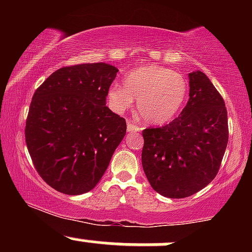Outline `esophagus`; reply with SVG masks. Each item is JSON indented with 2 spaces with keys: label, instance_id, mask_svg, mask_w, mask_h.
<instances>
[{
  "label": "esophagus",
  "instance_id": "1",
  "mask_svg": "<svg viewBox=\"0 0 252 252\" xmlns=\"http://www.w3.org/2000/svg\"><path fill=\"white\" fill-rule=\"evenodd\" d=\"M126 130H128V132H140L141 128L138 126H136V124H134V123L128 122V126H126Z\"/></svg>",
  "mask_w": 252,
  "mask_h": 252
}]
</instances>
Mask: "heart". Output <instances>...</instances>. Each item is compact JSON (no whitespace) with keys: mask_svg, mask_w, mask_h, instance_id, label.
I'll list each match as a JSON object with an SVG mask.
<instances>
[{"mask_svg":"<svg viewBox=\"0 0 252 252\" xmlns=\"http://www.w3.org/2000/svg\"><path fill=\"white\" fill-rule=\"evenodd\" d=\"M189 82L179 72L158 65H142L128 72L123 85L108 90V104L122 114L137 99V111L149 124L168 123L179 114L187 98Z\"/></svg>","mask_w":252,"mask_h":252,"instance_id":"obj_1","label":"heart"}]
</instances>
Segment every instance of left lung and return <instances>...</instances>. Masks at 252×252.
<instances>
[{
    "instance_id": "8db88e82",
    "label": "left lung",
    "mask_w": 252,
    "mask_h": 252,
    "mask_svg": "<svg viewBox=\"0 0 252 252\" xmlns=\"http://www.w3.org/2000/svg\"><path fill=\"white\" fill-rule=\"evenodd\" d=\"M189 99L178 118L142 131V166L153 189L172 199L189 196L215 179L227 146V112L201 71L189 74Z\"/></svg>"
}]
</instances>
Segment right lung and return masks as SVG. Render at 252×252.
Listing matches in <instances>:
<instances>
[{"label": "right lung", "instance_id": "right-lung-1", "mask_svg": "<svg viewBox=\"0 0 252 252\" xmlns=\"http://www.w3.org/2000/svg\"><path fill=\"white\" fill-rule=\"evenodd\" d=\"M117 72L105 63L63 67L34 94L26 143L36 172L58 192L94 189L122 142L126 120L105 102Z\"/></svg>", "mask_w": 252, "mask_h": 252}]
</instances>
